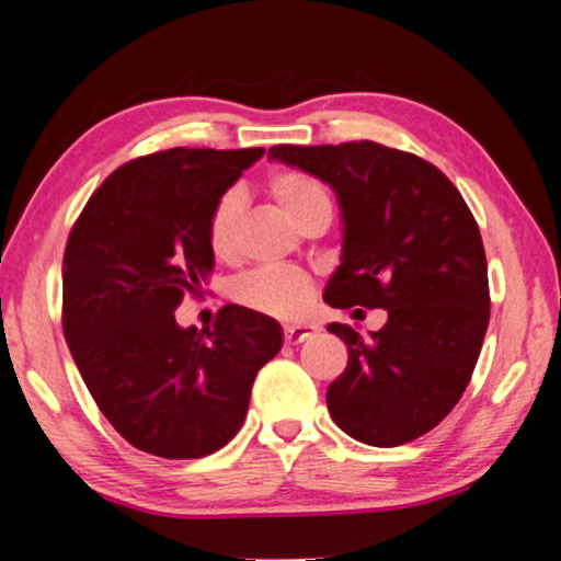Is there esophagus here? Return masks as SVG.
<instances>
[{
	"instance_id": "esophagus-1",
	"label": "esophagus",
	"mask_w": 561,
	"mask_h": 561,
	"mask_svg": "<svg viewBox=\"0 0 561 561\" xmlns=\"http://www.w3.org/2000/svg\"><path fill=\"white\" fill-rule=\"evenodd\" d=\"M317 332H319V329L313 324H290V327L283 329V334H286L288 344H301L306 340H311V336Z\"/></svg>"
}]
</instances>
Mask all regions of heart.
<instances>
[{
  "label": "heart",
  "mask_w": 561,
  "mask_h": 561,
  "mask_svg": "<svg viewBox=\"0 0 561 561\" xmlns=\"http://www.w3.org/2000/svg\"><path fill=\"white\" fill-rule=\"evenodd\" d=\"M271 202L301 229L319 219H332V196L313 175L294 168L275 171L265 181ZM240 194H225L206 219V244L219 263H234L240 255ZM311 278L298 271H257L234 286L237 304L275 319H294L309 309Z\"/></svg>",
  "instance_id": "obj_1"
}]
</instances>
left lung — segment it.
<instances>
[{
	"label": "left lung",
	"mask_w": 561,
	"mask_h": 561,
	"mask_svg": "<svg viewBox=\"0 0 561 561\" xmlns=\"http://www.w3.org/2000/svg\"><path fill=\"white\" fill-rule=\"evenodd\" d=\"M267 158L317 175L340 202L342 263L324 301L388 311L367 340L327 327L350 352L327 390L334 424L370 447L419 439L462 398L488 332L478 221L455 183L413 152L359 140L275 145Z\"/></svg>",
	"instance_id": "left-lung-1"
}]
</instances>
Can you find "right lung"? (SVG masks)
Segmentation results:
<instances>
[{
	"mask_svg": "<svg viewBox=\"0 0 561 561\" xmlns=\"http://www.w3.org/2000/svg\"><path fill=\"white\" fill-rule=\"evenodd\" d=\"M263 148L152 152L119 165L83 206L64 255V334L106 421L148 455L225 447L280 352L275 319L229 304L211 332L173 311L214 267L206 219Z\"/></svg>",
	"mask_w": 561,
	"mask_h": 561,
	"instance_id": "add662e5",
	"label": "right lung"
}]
</instances>
